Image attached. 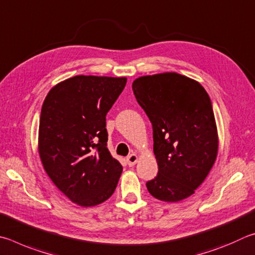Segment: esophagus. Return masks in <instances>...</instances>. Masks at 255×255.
<instances>
[{"mask_svg": "<svg viewBox=\"0 0 255 255\" xmlns=\"http://www.w3.org/2000/svg\"><path fill=\"white\" fill-rule=\"evenodd\" d=\"M137 160H139V157H137V154L132 153V154L128 155V159H127V161H128V166L133 167V166H134V164L137 162Z\"/></svg>", "mask_w": 255, "mask_h": 255, "instance_id": "34e87169", "label": "esophagus"}]
</instances>
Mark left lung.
I'll return each mask as SVG.
<instances>
[{
	"mask_svg": "<svg viewBox=\"0 0 255 255\" xmlns=\"http://www.w3.org/2000/svg\"><path fill=\"white\" fill-rule=\"evenodd\" d=\"M132 88L153 128L159 171L146 188L162 202L188 198L216 161L218 133L211 98L197 80L171 71L141 76Z\"/></svg>",
	"mask_w": 255,
	"mask_h": 255,
	"instance_id": "left-lung-1",
	"label": "left lung"
}]
</instances>
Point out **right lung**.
<instances>
[{"mask_svg": "<svg viewBox=\"0 0 255 255\" xmlns=\"http://www.w3.org/2000/svg\"><path fill=\"white\" fill-rule=\"evenodd\" d=\"M127 77L85 76L62 80L44 98L38 152L47 175L82 207L113 195L123 168L107 149L106 119Z\"/></svg>", "mask_w": 255, "mask_h": 255, "instance_id": "1", "label": "right lung"}]
</instances>
